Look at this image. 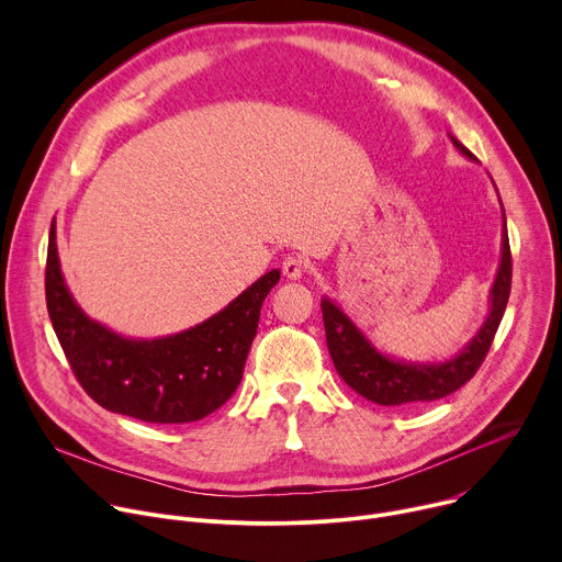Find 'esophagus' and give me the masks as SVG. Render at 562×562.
I'll return each instance as SVG.
<instances>
[{
	"mask_svg": "<svg viewBox=\"0 0 562 562\" xmlns=\"http://www.w3.org/2000/svg\"><path fill=\"white\" fill-rule=\"evenodd\" d=\"M304 271H306V260H304L302 256H289V258H284V262H282V273H284L289 280H300Z\"/></svg>",
	"mask_w": 562,
	"mask_h": 562,
	"instance_id": "1",
	"label": "esophagus"
}]
</instances>
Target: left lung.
Segmentation results:
<instances>
[{
	"label": "left lung",
	"instance_id": "1",
	"mask_svg": "<svg viewBox=\"0 0 562 562\" xmlns=\"http://www.w3.org/2000/svg\"><path fill=\"white\" fill-rule=\"evenodd\" d=\"M453 146L475 159V155L464 148L453 135H449ZM503 206V204H501ZM505 215V209H503ZM512 291V249H509V235H507V220L503 228V258L501 267L492 286V308L485 319V325L469 340V345L460 351V356L447 362H403L382 356L364 334L351 323L329 297L319 302L323 306V319L327 331V347L336 371L340 378L362 397L371 400L382 407H400L412 403H431V400L445 397L458 391L464 382L473 378V373L483 364L494 336L498 331L501 319L507 308Z\"/></svg>",
	"mask_w": 562,
	"mask_h": 562
}]
</instances>
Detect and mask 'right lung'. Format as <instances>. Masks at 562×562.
<instances>
[{
  "instance_id": "1",
  "label": "right lung",
  "mask_w": 562,
  "mask_h": 562,
  "mask_svg": "<svg viewBox=\"0 0 562 562\" xmlns=\"http://www.w3.org/2000/svg\"><path fill=\"white\" fill-rule=\"evenodd\" d=\"M273 269L202 325L155 340L122 338L72 300L57 258L55 222L46 256V306L66 360L85 391L113 414L153 425L195 423L220 409L243 380Z\"/></svg>"
}]
</instances>
